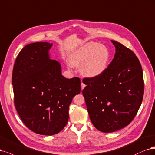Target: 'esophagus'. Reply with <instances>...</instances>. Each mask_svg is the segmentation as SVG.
<instances>
[{"label":"esophagus","instance_id":"34e87169","mask_svg":"<svg viewBox=\"0 0 155 155\" xmlns=\"http://www.w3.org/2000/svg\"><path fill=\"white\" fill-rule=\"evenodd\" d=\"M85 87H86V85H85V84L82 82V83H81V89H83Z\"/></svg>","mask_w":155,"mask_h":155}]
</instances>
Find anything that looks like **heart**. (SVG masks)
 Segmentation results:
<instances>
[{"label": "heart", "instance_id": "b5f03b06", "mask_svg": "<svg viewBox=\"0 0 155 155\" xmlns=\"http://www.w3.org/2000/svg\"><path fill=\"white\" fill-rule=\"evenodd\" d=\"M109 59L110 53L106 46L90 42L74 51L69 62L73 66L80 67V73L83 77L95 78L106 70Z\"/></svg>", "mask_w": 155, "mask_h": 155}]
</instances>
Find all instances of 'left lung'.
Segmentation results:
<instances>
[{
  "instance_id": "8db88e82",
  "label": "left lung",
  "mask_w": 155,
  "mask_h": 155,
  "mask_svg": "<svg viewBox=\"0 0 155 155\" xmlns=\"http://www.w3.org/2000/svg\"><path fill=\"white\" fill-rule=\"evenodd\" d=\"M112 62L101 75L83 79L89 118L98 131L112 133L131 123L141 106L144 84L141 64L131 49L117 41Z\"/></svg>"
}]
</instances>
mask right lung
I'll use <instances>...</instances> for the list:
<instances>
[{"label": "right lung", "mask_w": 155, "mask_h": 155, "mask_svg": "<svg viewBox=\"0 0 155 155\" xmlns=\"http://www.w3.org/2000/svg\"><path fill=\"white\" fill-rule=\"evenodd\" d=\"M52 43L29 44L20 51L12 74L14 102L22 121L32 131L53 135L66 126L69 106L81 93V80L66 78L51 60Z\"/></svg>", "instance_id": "right-lung-1"}]
</instances>
